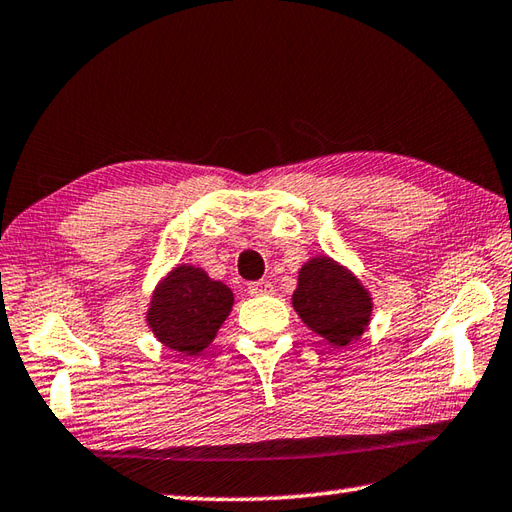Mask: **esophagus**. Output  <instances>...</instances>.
Masks as SVG:
<instances>
[{"mask_svg":"<svg viewBox=\"0 0 512 512\" xmlns=\"http://www.w3.org/2000/svg\"><path fill=\"white\" fill-rule=\"evenodd\" d=\"M248 293L250 295H270L273 293V284L268 279H259V282L248 284Z\"/></svg>","mask_w":512,"mask_h":512,"instance_id":"esophagus-1","label":"esophagus"}]
</instances>
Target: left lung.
Here are the masks:
<instances>
[{
  "instance_id": "obj_1",
  "label": "left lung",
  "mask_w": 512,
  "mask_h": 512,
  "mask_svg": "<svg viewBox=\"0 0 512 512\" xmlns=\"http://www.w3.org/2000/svg\"><path fill=\"white\" fill-rule=\"evenodd\" d=\"M293 308L328 344L346 346L368 328L373 297L346 266L319 255L299 270Z\"/></svg>"
}]
</instances>
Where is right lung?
Here are the masks:
<instances>
[{"mask_svg":"<svg viewBox=\"0 0 512 512\" xmlns=\"http://www.w3.org/2000/svg\"><path fill=\"white\" fill-rule=\"evenodd\" d=\"M233 290L202 268L179 264L157 284L146 322L153 335L182 355H197L213 342L233 308Z\"/></svg>","mask_w":512,"mask_h":512,"instance_id":"1","label":"right lung"}]
</instances>
